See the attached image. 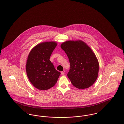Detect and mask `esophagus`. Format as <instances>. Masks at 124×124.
Wrapping results in <instances>:
<instances>
[{
	"mask_svg": "<svg viewBox=\"0 0 124 124\" xmlns=\"http://www.w3.org/2000/svg\"><path fill=\"white\" fill-rule=\"evenodd\" d=\"M61 74L62 75H64L65 74V72H64V71H62V72H61Z\"/></svg>",
	"mask_w": 124,
	"mask_h": 124,
	"instance_id": "esophagus-1",
	"label": "esophagus"
}]
</instances>
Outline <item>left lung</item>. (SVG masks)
I'll return each instance as SVG.
<instances>
[{
    "mask_svg": "<svg viewBox=\"0 0 124 124\" xmlns=\"http://www.w3.org/2000/svg\"><path fill=\"white\" fill-rule=\"evenodd\" d=\"M69 59L70 69L67 76L77 88H87L96 80L99 64L94 53L81 40L67 41L60 46Z\"/></svg>",
    "mask_w": 124,
    "mask_h": 124,
    "instance_id": "1",
    "label": "left lung"
}]
</instances>
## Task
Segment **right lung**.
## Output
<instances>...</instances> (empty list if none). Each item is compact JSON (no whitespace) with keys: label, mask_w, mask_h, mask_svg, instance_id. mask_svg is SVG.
I'll use <instances>...</instances> for the list:
<instances>
[{"label":"right lung","mask_w":124,"mask_h":124,"mask_svg":"<svg viewBox=\"0 0 124 124\" xmlns=\"http://www.w3.org/2000/svg\"><path fill=\"white\" fill-rule=\"evenodd\" d=\"M57 44L55 42L40 43L33 48L29 54L26 71L30 82L36 88L46 90L57 82L60 72L57 71L50 60Z\"/></svg>","instance_id":"right-lung-1"}]
</instances>
